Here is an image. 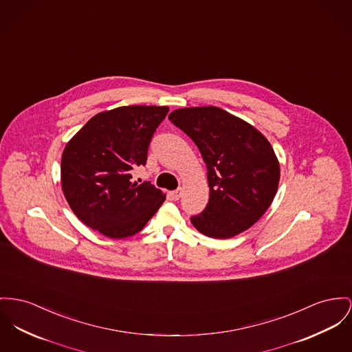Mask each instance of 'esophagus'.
Masks as SVG:
<instances>
[{
  "mask_svg": "<svg viewBox=\"0 0 352 352\" xmlns=\"http://www.w3.org/2000/svg\"><path fill=\"white\" fill-rule=\"evenodd\" d=\"M169 195H170V197H172L173 200H179V199L182 197V189L172 190V192H169Z\"/></svg>",
  "mask_w": 352,
  "mask_h": 352,
  "instance_id": "1",
  "label": "esophagus"
}]
</instances>
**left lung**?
Returning <instances> with one entry per match:
<instances>
[{"instance_id":"obj_1","label":"left lung","mask_w":352,"mask_h":352,"mask_svg":"<svg viewBox=\"0 0 352 352\" xmlns=\"http://www.w3.org/2000/svg\"><path fill=\"white\" fill-rule=\"evenodd\" d=\"M169 120L197 145L210 186L204 211L193 227L213 239H230L252 227L271 206L280 165L256 128L217 107L176 109Z\"/></svg>"}]
</instances>
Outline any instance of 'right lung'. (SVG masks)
I'll list each match as a JSON object with an SVG mask.
<instances>
[{
	"instance_id": "1",
	"label": "right lung",
	"mask_w": 352,
	"mask_h": 352,
	"mask_svg": "<svg viewBox=\"0 0 352 352\" xmlns=\"http://www.w3.org/2000/svg\"><path fill=\"white\" fill-rule=\"evenodd\" d=\"M168 107L131 105L91 118L67 144L61 187L74 214L111 239L140 232L162 207L165 195L149 182L132 183L145 165L149 142Z\"/></svg>"
}]
</instances>
